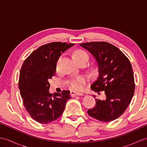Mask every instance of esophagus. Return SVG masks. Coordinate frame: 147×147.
I'll use <instances>...</instances> for the list:
<instances>
[{"instance_id":"1","label":"esophagus","mask_w":147,"mask_h":147,"mask_svg":"<svg viewBox=\"0 0 147 147\" xmlns=\"http://www.w3.org/2000/svg\"><path fill=\"white\" fill-rule=\"evenodd\" d=\"M70 95L71 96H74L76 95H83V94L82 92H74V91H71L70 92Z\"/></svg>"}]
</instances>
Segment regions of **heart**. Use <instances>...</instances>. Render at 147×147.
<instances>
[{"mask_svg": "<svg viewBox=\"0 0 147 147\" xmlns=\"http://www.w3.org/2000/svg\"><path fill=\"white\" fill-rule=\"evenodd\" d=\"M73 58L78 64L85 63L89 60V55L88 53L82 49H78L73 52ZM89 71L92 74H95L98 72V67L96 64H93L90 67ZM85 82V80L83 77H78L76 79L71 81V88L74 90H79L82 88L83 83Z\"/></svg>", "mask_w": 147, "mask_h": 147, "instance_id": "obj_1", "label": "heart"}]
</instances>
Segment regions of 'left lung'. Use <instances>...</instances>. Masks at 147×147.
Here are the masks:
<instances>
[{
	"label": "left lung",
	"mask_w": 147,
	"mask_h": 147,
	"mask_svg": "<svg viewBox=\"0 0 147 147\" xmlns=\"http://www.w3.org/2000/svg\"><path fill=\"white\" fill-rule=\"evenodd\" d=\"M80 45L91 53L98 64L99 74L91 89L98 94L104 91L106 96L104 100L95 98V106L88 109V114L105 123L116 119L126 111L135 93L131 62L119 49L109 43L92 42Z\"/></svg>",
	"instance_id": "8db88e82"
}]
</instances>
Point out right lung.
Listing matches in <instances>:
<instances>
[{
  "label": "right lung",
  "instance_id": "add662e5",
  "mask_svg": "<svg viewBox=\"0 0 147 147\" xmlns=\"http://www.w3.org/2000/svg\"><path fill=\"white\" fill-rule=\"evenodd\" d=\"M74 45L52 42L40 46L22 65L19 78L20 94L26 110L39 123L48 124L58 119L71 98L69 90L51 94L49 80L55 75L62 53Z\"/></svg>",
  "mask_w": 147,
  "mask_h": 147
}]
</instances>
